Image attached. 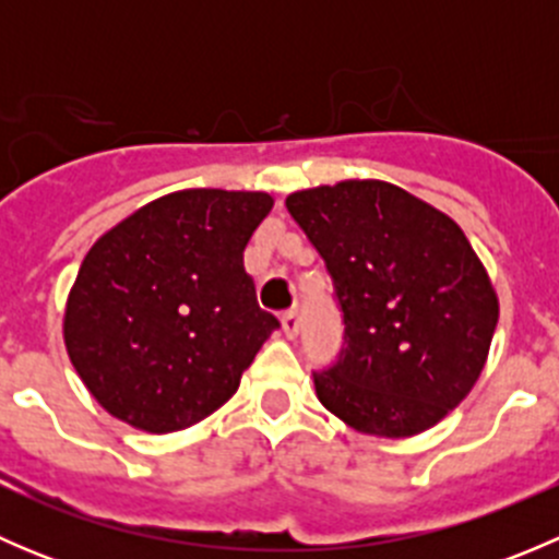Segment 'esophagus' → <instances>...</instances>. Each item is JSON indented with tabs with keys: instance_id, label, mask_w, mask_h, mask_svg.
Instances as JSON below:
<instances>
[{
	"instance_id": "34e87169",
	"label": "esophagus",
	"mask_w": 559,
	"mask_h": 559,
	"mask_svg": "<svg viewBox=\"0 0 559 559\" xmlns=\"http://www.w3.org/2000/svg\"><path fill=\"white\" fill-rule=\"evenodd\" d=\"M281 326H284V335L289 337V341L292 337H297V332H300V316H297L295 308L281 313Z\"/></svg>"
}]
</instances>
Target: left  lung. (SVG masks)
<instances>
[{
  "label": "left lung",
  "mask_w": 559,
  "mask_h": 559,
  "mask_svg": "<svg viewBox=\"0 0 559 559\" xmlns=\"http://www.w3.org/2000/svg\"><path fill=\"white\" fill-rule=\"evenodd\" d=\"M346 324L316 397L352 430L411 438L467 397L487 365L498 292L454 218L400 186L352 178L286 197Z\"/></svg>",
  "instance_id": "obj_1"
}]
</instances>
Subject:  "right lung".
Instances as JSON below:
<instances>
[{
	"instance_id": "1",
	"label": "right lung",
	"mask_w": 559,
	"mask_h": 559,
	"mask_svg": "<svg viewBox=\"0 0 559 559\" xmlns=\"http://www.w3.org/2000/svg\"><path fill=\"white\" fill-rule=\"evenodd\" d=\"M270 211L264 191H173L88 248L61 332L72 368L107 414L165 436L238 392L278 326L257 306L243 267Z\"/></svg>"
}]
</instances>
